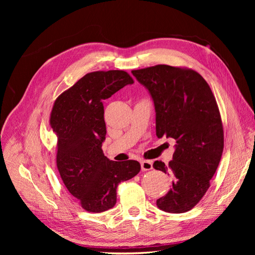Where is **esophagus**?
Here are the masks:
<instances>
[{
  "instance_id": "34e87169",
  "label": "esophagus",
  "mask_w": 255,
  "mask_h": 255,
  "mask_svg": "<svg viewBox=\"0 0 255 255\" xmlns=\"http://www.w3.org/2000/svg\"><path fill=\"white\" fill-rule=\"evenodd\" d=\"M140 165H141V169L143 171H148V170H151V169L153 168V161L152 160H141Z\"/></svg>"
}]
</instances>
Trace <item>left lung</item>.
Masks as SVG:
<instances>
[{
	"label": "left lung",
	"instance_id": "1",
	"mask_svg": "<svg viewBox=\"0 0 255 255\" xmlns=\"http://www.w3.org/2000/svg\"><path fill=\"white\" fill-rule=\"evenodd\" d=\"M132 73L153 99L156 136L176 141L168 165L160 160L153 164L173 179L156 205L167 213L188 212L205 195L222 155L225 140L217 102L206 81L191 69L156 65Z\"/></svg>",
	"mask_w": 255,
	"mask_h": 255
}]
</instances>
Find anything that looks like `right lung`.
<instances>
[{"mask_svg":"<svg viewBox=\"0 0 255 255\" xmlns=\"http://www.w3.org/2000/svg\"><path fill=\"white\" fill-rule=\"evenodd\" d=\"M134 81L122 70L84 75L54 103L50 125L57 135L56 164L65 186L90 213H102L117 202L119 183L140 171L137 160L113 161L102 150L105 140L103 100Z\"/></svg>","mask_w":255,"mask_h":255,"instance_id":"add662e5","label":"right lung"}]
</instances>
